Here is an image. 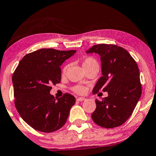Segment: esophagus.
<instances>
[{
    "instance_id": "esophagus-1",
    "label": "esophagus",
    "mask_w": 156,
    "mask_h": 156,
    "mask_svg": "<svg viewBox=\"0 0 156 156\" xmlns=\"http://www.w3.org/2000/svg\"><path fill=\"white\" fill-rule=\"evenodd\" d=\"M86 100V99H85L84 97H79L76 99V101H85Z\"/></svg>"
}]
</instances>
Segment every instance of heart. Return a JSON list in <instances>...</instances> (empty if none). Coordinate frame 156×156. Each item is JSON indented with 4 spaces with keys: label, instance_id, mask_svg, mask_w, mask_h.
I'll list each match as a JSON object with an SVG mask.
<instances>
[{
    "label": "heart",
    "instance_id": "1",
    "mask_svg": "<svg viewBox=\"0 0 156 156\" xmlns=\"http://www.w3.org/2000/svg\"><path fill=\"white\" fill-rule=\"evenodd\" d=\"M94 65H98L97 61L94 58H93V57H86V58H85L82 62V67L84 68V69H86L87 67H91V66H94ZM68 67H69V65H65V67H63L62 70V74L63 76L66 74V72H67ZM74 90L75 91L76 93H79V94H83L85 92V91H86L85 90L84 87H81V86L75 87L74 88Z\"/></svg>",
    "mask_w": 156,
    "mask_h": 156
}]
</instances>
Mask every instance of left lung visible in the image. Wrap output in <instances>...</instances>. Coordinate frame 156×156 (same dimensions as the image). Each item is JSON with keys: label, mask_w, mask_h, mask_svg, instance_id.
I'll use <instances>...</instances> for the list:
<instances>
[{"label": "left lung", "mask_w": 156, "mask_h": 156, "mask_svg": "<svg viewBox=\"0 0 156 156\" xmlns=\"http://www.w3.org/2000/svg\"><path fill=\"white\" fill-rule=\"evenodd\" d=\"M87 53L101 57V73L93 94L107 91L108 97L99 101L91 119L100 126L112 129L122 125L131 116L141 96L138 65L125 49L115 44H95Z\"/></svg>", "instance_id": "8db88e82"}]
</instances>
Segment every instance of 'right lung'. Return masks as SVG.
I'll return each mask as SVG.
<instances>
[{
  "label": "right lung",
  "instance_id": "right-lung-1",
  "mask_svg": "<svg viewBox=\"0 0 156 156\" xmlns=\"http://www.w3.org/2000/svg\"><path fill=\"white\" fill-rule=\"evenodd\" d=\"M75 50L40 49L21 59L12 77L15 106L30 126L51 133L63 126L75 98L66 93L62 97L50 94L51 85L61 81L60 66Z\"/></svg>",
  "mask_w": 156,
  "mask_h": 156
}]
</instances>
